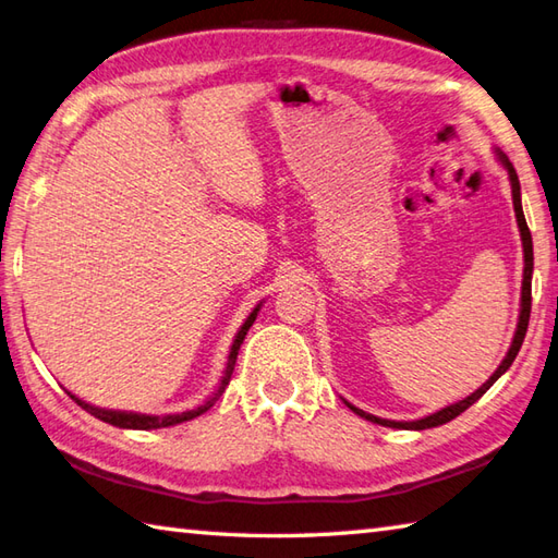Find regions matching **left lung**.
I'll use <instances>...</instances> for the list:
<instances>
[{
  "mask_svg": "<svg viewBox=\"0 0 558 558\" xmlns=\"http://www.w3.org/2000/svg\"><path fill=\"white\" fill-rule=\"evenodd\" d=\"M496 156H499L501 165L508 170V180H511V192H513V208H515V218H518V228H520V240H523V254H525V268H523V294H520V318H518V328H515V336H513V342L511 348H508L504 362L499 364V369H496L487 384H482L475 393L468 396L465 400L460 402H453V405H448L444 410H438L434 414H429V417L424 420H414V422H393V420H381V417H374V414L364 412L360 408L350 405V402L345 400V405L354 412L360 414V417L369 420L374 424H381V426H390V429H432V426H438V424H446L450 420H456L460 412H465L470 405H475V402L487 393V390L496 384V378H499L501 374H506L508 366L513 364L515 354L520 352V345H523L525 340V333H527V324H530V306H532V234L527 230V222H525V216H523V204H520V182H518V174L513 170L511 160H508L501 150H496Z\"/></svg>",
  "mask_w": 558,
  "mask_h": 558,
  "instance_id": "8db88e82",
  "label": "left lung"
}]
</instances>
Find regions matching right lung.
Segmentation results:
<instances>
[{
	"mask_svg": "<svg viewBox=\"0 0 558 558\" xmlns=\"http://www.w3.org/2000/svg\"><path fill=\"white\" fill-rule=\"evenodd\" d=\"M258 310H260V304H256V310L246 316V322L242 324V328L236 330L234 342H232L230 354H228V366H225V374H222V381H220L218 390H216V393H213L208 400L201 402V405H198V408H194V410L177 412V414H165V417H158V414H141V412H122V410L93 408V405H88L86 400H78L76 396H71V393H69V396L74 398L83 410L90 412L93 417H98V420L108 422V424H112V426H120V429H146V432H148V429H162V426H174V424H180V422L194 420V417H198V414H204V412H208L213 405H216V400L225 393V388H228V384H230V376H232V372H234L236 354H240V345L244 342L246 330L252 328V324L256 322V314H258Z\"/></svg>",
	"mask_w": 558,
	"mask_h": 558,
	"instance_id": "1",
	"label": "right lung"
}]
</instances>
